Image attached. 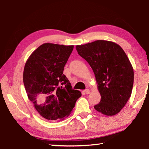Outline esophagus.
Listing matches in <instances>:
<instances>
[{
	"mask_svg": "<svg viewBox=\"0 0 149 149\" xmlns=\"http://www.w3.org/2000/svg\"><path fill=\"white\" fill-rule=\"evenodd\" d=\"M85 93H86V94H90L91 93V91H90V89H88V88H86V89H85Z\"/></svg>",
	"mask_w": 149,
	"mask_h": 149,
	"instance_id": "1",
	"label": "esophagus"
}]
</instances>
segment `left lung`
<instances>
[{"mask_svg":"<svg viewBox=\"0 0 149 149\" xmlns=\"http://www.w3.org/2000/svg\"><path fill=\"white\" fill-rule=\"evenodd\" d=\"M75 48L95 75L101 100L94 109L107 116L117 115L130 98L134 85V69L126 54L119 45L107 40Z\"/></svg>","mask_w":149,"mask_h":149,"instance_id":"1","label":"left lung"}]
</instances>
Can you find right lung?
<instances>
[{
    "mask_svg": "<svg viewBox=\"0 0 149 149\" xmlns=\"http://www.w3.org/2000/svg\"><path fill=\"white\" fill-rule=\"evenodd\" d=\"M73 49L74 45L45 43L32 52L25 63L23 83L28 98L47 120L61 121L68 117L81 96L63 74Z\"/></svg>",
    "mask_w": 149,
    "mask_h": 149,
    "instance_id": "add662e5",
    "label": "right lung"
}]
</instances>
